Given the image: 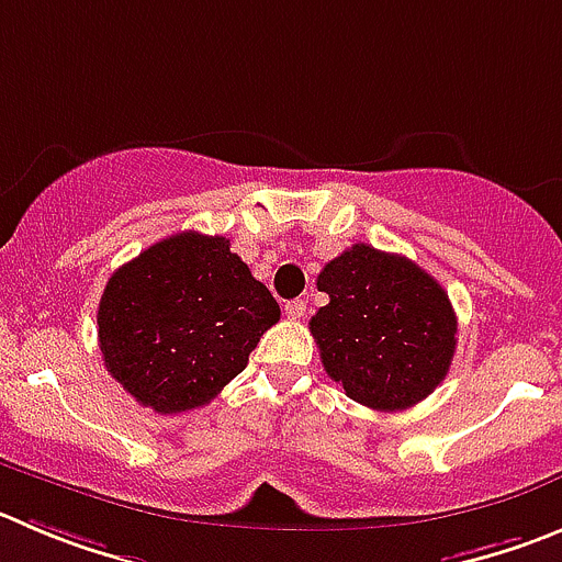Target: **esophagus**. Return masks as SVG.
<instances>
[{"label": "esophagus", "mask_w": 562, "mask_h": 562, "mask_svg": "<svg viewBox=\"0 0 562 562\" xmlns=\"http://www.w3.org/2000/svg\"><path fill=\"white\" fill-rule=\"evenodd\" d=\"M284 314L290 319H301L303 314H306V301H290L284 306Z\"/></svg>", "instance_id": "esophagus-1"}]
</instances>
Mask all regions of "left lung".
Instances as JSON below:
<instances>
[{"label":"left lung","mask_w":562,"mask_h":562,"mask_svg":"<svg viewBox=\"0 0 562 562\" xmlns=\"http://www.w3.org/2000/svg\"><path fill=\"white\" fill-rule=\"evenodd\" d=\"M328 306L312 317L325 372L375 411L425 400L450 372L458 317L430 272L358 243L317 276Z\"/></svg>","instance_id":"left-lung-1"}]
</instances>
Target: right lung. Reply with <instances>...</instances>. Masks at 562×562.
Wrapping results in <instances>:
<instances>
[{
    "label": "right lung",
    "instance_id": "right-lung-1",
    "mask_svg": "<svg viewBox=\"0 0 562 562\" xmlns=\"http://www.w3.org/2000/svg\"><path fill=\"white\" fill-rule=\"evenodd\" d=\"M226 237L181 232L117 267L99 303L104 367L157 414L206 405L281 308Z\"/></svg>",
    "mask_w": 562,
    "mask_h": 562
}]
</instances>
